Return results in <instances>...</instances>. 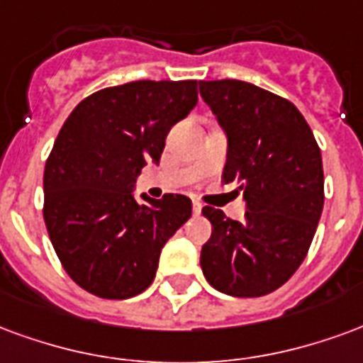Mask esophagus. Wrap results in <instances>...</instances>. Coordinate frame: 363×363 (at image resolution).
<instances>
[{
  "label": "esophagus",
  "mask_w": 363,
  "mask_h": 363,
  "mask_svg": "<svg viewBox=\"0 0 363 363\" xmlns=\"http://www.w3.org/2000/svg\"><path fill=\"white\" fill-rule=\"evenodd\" d=\"M201 208H203V205L197 203V201H193V214H201Z\"/></svg>",
  "instance_id": "obj_1"
}]
</instances>
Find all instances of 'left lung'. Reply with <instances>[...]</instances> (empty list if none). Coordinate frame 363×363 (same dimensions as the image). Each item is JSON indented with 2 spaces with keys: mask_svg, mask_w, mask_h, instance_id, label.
Instances as JSON below:
<instances>
[{
  "mask_svg": "<svg viewBox=\"0 0 363 363\" xmlns=\"http://www.w3.org/2000/svg\"><path fill=\"white\" fill-rule=\"evenodd\" d=\"M203 100L226 133L222 172L243 193L245 220L205 207L213 234L201 250L208 284L236 298L274 292L308 255L323 213V160L298 108L255 84L201 81Z\"/></svg>",
  "mask_w": 363,
  "mask_h": 363,
  "instance_id": "left-lung-1",
  "label": "left lung"
}]
</instances>
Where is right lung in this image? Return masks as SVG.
<instances>
[{
  "label": "right lung",
  "instance_id": "add662e5",
  "mask_svg": "<svg viewBox=\"0 0 363 363\" xmlns=\"http://www.w3.org/2000/svg\"><path fill=\"white\" fill-rule=\"evenodd\" d=\"M195 104L197 81H135L84 98L63 123L44 170V222L63 269L86 292H145L164 243L189 220L185 195L139 201L135 182Z\"/></svg>",
  "mask_w": 363,
  "mask_h": 363
}]
</instances>
